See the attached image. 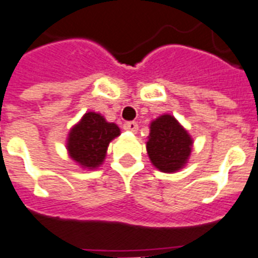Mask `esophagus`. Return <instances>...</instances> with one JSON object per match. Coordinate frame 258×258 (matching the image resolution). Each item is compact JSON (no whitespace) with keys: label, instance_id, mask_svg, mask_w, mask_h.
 Wrapping results in <instances>:
<instances>
[{"label":"esophagus","instance_id":"esophagus-1","mask_svg":"<svg viewBox=\"0 0 258 258\" xmlns=\"http://www.w3.org/2000/svg\"><path fill=\"white\" fill-rule=\"evenodd\" d=\"M123 128L125 130V131H130V133H138V128H139V125L136 124L135 122H128L125 123L124 125H123Z\"/></svg>","mask_w":258,"mask_h":258}]
</instances>
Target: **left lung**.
Listing matches in <instances>:
<instances>
[{
  "instance_id": "obj_1",
  "label": "left lung",
  "mask_w": 258,
  "mask_h": 258,
  "mask_svg": "<svg viewBox=\"0 0 258 258\" xmlns=\"http://www.w3.org/2000/svg\"><path fill=\"white\" fill-rule=\"evenodd\" d=\"M191 135L170 114H162L149 124L147 153L156 169L176 173L187 164L192 149Z\"/></svg>"
}]
</instances>
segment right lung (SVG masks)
I'll list each match as a JSON object with an SVG mask.
<instances>
[{"instance_id":"1","label":"right lung","mask_w":258,"mask_h":258,"mask_svg":"<svg viewBox=\"0 0 258 258\" xmlns=\"http://www.w3.org/2000/svg\"><path fill=\"white\" fill-rule=\"evenodd\" d=\"M120 135L115 123L107 122L99 112H85L69 130L67 138L68 156L82 169H97L105 161L107 147Z\"/></svg>"}]
</instances>
